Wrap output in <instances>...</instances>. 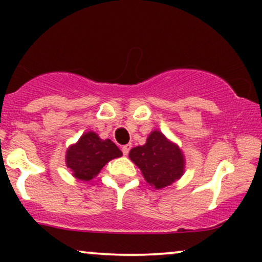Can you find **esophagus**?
Instances as JSON below:
<instances>
[{
  "label": "esophagus",
  "mask_w": 262,
  "mask_h": 262,
  "mask_svg": "<svg viewBox=\"0 0 262 262\" xmlns=\"http://www.w3.org/2000/svg\"><path fill=\"white\" fill-rule=\"evenodd\" d=\"M132 149V144H127V145H123L122 146V151H123V154L124 155H128V152H129V150Z\"/></svg>",
  "instance_id": "1"
}]
</instances>
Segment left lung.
Wrapping results in <instances>:
<instances>
[{
    "instance_id": "obj_1",
    "label": "left lung",
    "mask_w": 262,
    "mask_h": 262,
    "mask_svg": "<svg viewBox=\"0 0 262 262\" xmlns=\"http://www.w3.org/2000/svg\"><path fill=\"white\" fill-rule=\"evenodd\" d=\"M129 158L139 167L146 182L156 189L170 186L185 170L182 151L159 130L151 132L144 145L132 149Z\"/></svg>"
}]
</instances>
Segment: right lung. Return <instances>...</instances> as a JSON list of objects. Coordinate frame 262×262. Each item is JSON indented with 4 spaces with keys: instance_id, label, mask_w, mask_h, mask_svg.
I'll list each match as a JSON object with an SVG mask.
<instances>
[{
    "instance_id": "1",
    "label": "right lung",
    "mask_w": 262,
    "mask_h": 262,
    "mask_svg": "<svg viewBox=\"0 0 262 262\" xmlns=\"http://www.w3.org/2000/svg\"><path fill=\"white\" fill-rule=\"evenodd\" d=\"M119 156L122 151L112 140H103L95 132H87L68 149L66 166L76 179L89 181L98 175L108 161Z\"/></svg>"
}]
</instances>
